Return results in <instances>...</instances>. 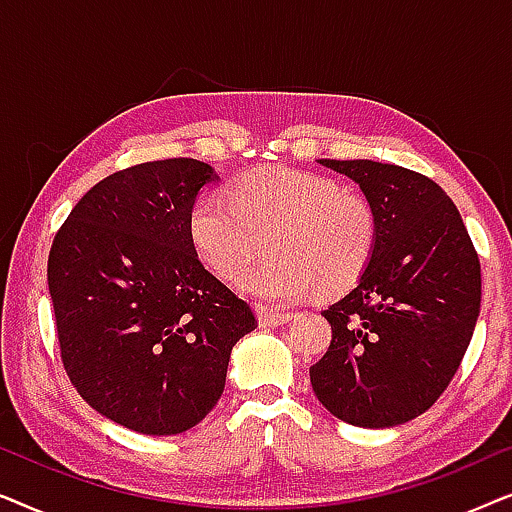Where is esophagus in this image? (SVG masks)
<instances>
[{
    "label": "esophagus",
    "instance_id": "34e87169",
    "mask_svg": "<svg viewBox=\"0 0 512 512\" xmlns=\"http://www.w3.org/2000/svg\"><path fill=\"white\" fill-rule=\"evenodd\" d=\"M256 314H258V324L261 326H279L291 319V312L272 310V307H265V305H256Z\"/></svg>",
    "mask_w": 512,
    "mask_h": 512
}]
</instances>
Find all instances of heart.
Segmentation results:
<instances>
[{
  "label": "heart",
  "instance_id": "obj_1",
  "mask_svg": "<svg viewBox=\"0 0 512 512\" xmlns=\"http://www.w3.org/2000/svg\"><path fill=\"white\" fill-rule=\"evenodd\" d=\"M226 195L195 198L188 242L212 275L235 282L265 237L268 256L242 279L249 296L289 303L317 284L321 293H340L373 261L375 205L326 174L256 167L230 181Z\"/></svg>",
  "mask_w": 512,
  "mask_h": 512
}]
</instances>
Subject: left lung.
<instances>
[{
    "label": "left lung",
    "mask_w": 512,
    "mask_h": 512,
    "mask_svg": "<svg viewBox=\"0 0 512 512\" xmlns=\"http://www.w3.org/2000/svg\"><path fill=\"white\" fill-rule=\"evenodd\" d=\"M361 186L377 247L359 286L324 310L333 338L310 368L314 394L342 422L405 424L450 387L480 314V258L443 188L408 167L319 160Z\"/></svg>",
    "instance_id": "1"
}]
</instances>
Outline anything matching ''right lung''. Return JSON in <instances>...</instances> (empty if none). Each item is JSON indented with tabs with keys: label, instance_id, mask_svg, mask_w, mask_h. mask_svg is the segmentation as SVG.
I'll return each instance as SVG.
<instances>
[{
	"label": "right lung",
	"instance_id": "1",
	"mask_svg": "<svg viewBox=\"0 0 512 512\" xmlns=\"http://www.w3.org/2000/svg\"><path fill=\"white\" fill-rule=\"evenodd\" d=\"M214 179L193 158L109 174L76 202L48 254L69 382L100 415L146 436L205 419L235 342L258 326L188 242V209Z\"/></svg>",
	"mask_w": 512,
	"mask_h": 512
}]
</instances>
